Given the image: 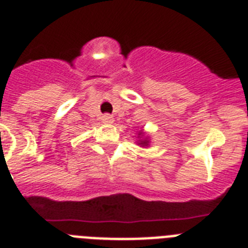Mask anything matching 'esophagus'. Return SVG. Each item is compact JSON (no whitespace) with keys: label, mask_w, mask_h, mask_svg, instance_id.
<instances>
[{"label":"esophagus","mask_w":248,"mask_h":248,"mask_svg":"<svg viewBox=\"0 0 248 248\" xmlns=\"http://www.w3.org/2000/svg\"><path fill=\"white\" fill-rule=\"evenodd\" d=\"M102 122L106 123V124H112L114 122V118L110 114H103L102 115Z\"/></svg>","instance_id":"34e87169"}]
</instances>
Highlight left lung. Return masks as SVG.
I'll list each match as a JSON object with an SVG mask.
<instances>
[{
  "label": "left lung",
  "instance_id": "1",
  "mask_svg": "<svg viewBox=\"0 0 248 248\" xmlns=\"http://www.w3.org/2000/svg\"><path fill=\"white\" fill-rule=\"evenodd\" d=\"M138 138H139V145H141V146H149V138H144V133L142 131H140L139 135H138Z\"/></svg>",
  "mask_w": 248,
  "mask_h": 248
}]
</instances>
